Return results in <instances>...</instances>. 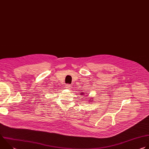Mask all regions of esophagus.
I'll use <instances>...</instances> for the list:
<instances>
[{
    "instance_id": "34e87169",
    "label": "esophagus",
    "mask_w": 149,
    "mask_h": 149,
    "mask_svg": "<svg viewBox=\"0 0 149 149\" xmlns=\"http://www.w3.org/2000/svg\"><path fill=\"white\" fill-rule=\"evenodd\" d=\"M71 87V86L70 84H67L66 86H65V88H67V89H69V88H70Z\"/></svg>"
}]
</instances>
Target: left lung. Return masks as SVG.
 <instances>
[{
  "mask_svg": "<svg viewBox=\"0 0 149 149\" xmlns=\"http://www.w3.org/2000/svg\"><path fill=\"white\" fill-rule=\"evenodd\" d=\"M81 95H82V94H81Z\"/></svg>",
  "mask_w": 149,
  "mask_h": 149,
  "instance_id": "8db88e82",
  "label": "left lung"
}]
</instances>
